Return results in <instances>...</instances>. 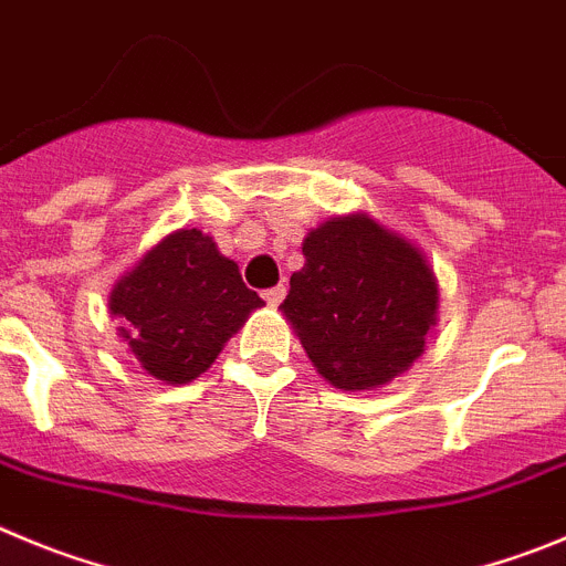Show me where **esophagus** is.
Returning a JSON list of instances; mask_svg holds the SVG:
<instances>
[{
  "mask_svg": "<svg viewBox=\"0 0 566 566\" xmlns=\"http://www.w3.org/2000/svg\"><path fill=\"white\" fill-rule=\"evenodd\" d=\"M262 298L268 304H271V307H279V304H282V298H284V284H276V287L264 290Z\"/></svg>",
  "mask_w": 566,
  "mask_h": 566,
  "instance_id": "esophagus-1",
  "label": "esophagus"
}]
</instances>
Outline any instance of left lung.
<instances>
[{
    "mask_svg": "<svg viewBox=\"0 0 566 566\" xmlns=\"http://www.w3.org/2000/svg\"><path fill=\"white\" fill-rule=\"evenodd\" d=\"M282 304L304 353L344 391L378 389L420 358L437 324V279L409 239L349 213L304 239Z\"/></svg>",
    "mask_w": 566,
    "mask_h": 566,
    "instance_id": "1",
    "label": "left lung"
}]
</instances>
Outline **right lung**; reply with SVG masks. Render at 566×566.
<instances>
[{
  "instance_id": "right-lung-1",
  "label": "right lung",
  "mask_w": 566,
  "mask_h": 566,
  "mask_svg": "<svg viewBox=\"0 0 566 566\" xmlns=\"http://www.w3.org/2000/svg\"><path fill=\"white\" fill-rule=\"evenodd\" d=\"M262 304L237 262L197 228L160 239L109 293L112 315L124 324L120 338L163 384L200 378Z\"/></svg>"
}]
</instances>
